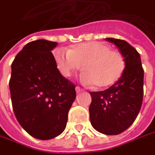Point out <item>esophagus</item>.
I'll return each mask as SVG.
<instances>
[{"instance_id":"1","label":"esophagus","mask_w":155,"mask_h":155,"mask_svg":"<svg viewBox=\"0 0 155 155\" xmlns=\"http://www.w3.org/2000/svg\"><path fill=\"white\" fill-rule=\"evenodd\" d=\"M76 91H77V93L78 94V93H81V92H83L84 90L82 89V88H81V87H80V86H77V87H76Z\"/></svg>"}]
</instances>
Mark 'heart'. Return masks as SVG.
<instances>
[{
	"label": "heart",
	"instance_id": "obj_1",
	"mask_svg": "<svg viewBox=\"0 0 155 155\" xmlns=\"http://www.w3.org/2000/svg\"><path fill=\"white\" fill-rule=\"evenodd\" d=\"M55 61L61 73L70 77L83 65V81L94 84L97 88H106L116 83L124 71L122 54L103 42L92 41L72 47L68 52L57 51Z\"/></svg>",
	"mask_w": 155,
	"mask_h": 155
}]
</instances>
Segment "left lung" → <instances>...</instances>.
Returning a JSON list of instances; mask_svg holds the SVG:
<instances>
[{"label": "left lung", "instance_id": "left-lung-1", "mask_svg": "<svg viewBox=\"0 0 155 155\" xmlns=\"http://www.w3.org/2000/svg\"><path fill=\"white\" fill-rule=\"evenodd\" d=\"M124 58L125 68L119 80L105 91L90 92L92 126L106 135H117L137 118L144 94V70L138 51L123 39L107 38Z\"/></svg>", "mask_w": 155, "mask_h": 155}]
</instances>
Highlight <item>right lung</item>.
Segmentation results:
<instances>
[{
	"mask_svg": "<svg viewBox=\"0 0 155 155\" xmlns=\"http://www.w3.org/2000/svg\"><path fill=\"white\" fill-rule=\"evenodd\" d=\"M57 44L31 41L11 64L9 90L15 116L26 132L42 140L64 130L76 98L75 84L60 73L51 52Z\"/></svg>",
	"mask_w": 155,
	"mask_h": 155,
	"instance_id": "add662e5",
	"label": "right lung"
}]
</instances>
